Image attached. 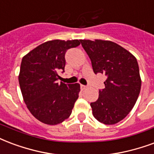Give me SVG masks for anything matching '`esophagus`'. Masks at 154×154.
<instances>
[{
    "mask_svg": "<svg viewBox=\"0 0 154 154\" xmlns=\"http://www.w3.org/2000/svg\"><path fill=\"white\" fill-rule=\"evenodd\" d=\"M81 89H82V90H86V86H84V85H81Z\"/></svg>",
    "mask_w": 154,
    "mask_h": 154,
    "instance_id": "obj_1",
    "label": "esophagus"
}]
</instances>
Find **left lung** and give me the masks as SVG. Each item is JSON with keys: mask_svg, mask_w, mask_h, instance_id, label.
<instances>
[{"mask_svg": "<svg viewBox=\"0 0 154 154\" xmlns=\"http://www.w3.org/2000/svg\"><path fill=\"white\" fill-rule=\"evenodd\" d=\"M81 43L91 59L94 73L108 77L99 99L91 103L93 116L105 125L118 123L129 114L140 92L136 58L111 41L81 40Z\"/></svg>", "mask_w": 154, "mask_h": 154, "instance_id": "left-lung-1", "label": "left lung"}]
</instances>
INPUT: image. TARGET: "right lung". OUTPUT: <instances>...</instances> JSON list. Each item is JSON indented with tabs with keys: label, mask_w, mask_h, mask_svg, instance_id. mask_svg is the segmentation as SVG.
<instances>
[{
	"label": "right lung",
	"mask_w": 154,
	"mask_h": 154,
	"mask_svg": "<svg viewBox=\"0 0 154 154\" xmlns=\"http://www.w3.org/2000/svg\"><path fill=\"white\" fill-rule=\"evenodd\" d=\"M81 40L44 42L23 57L19 82L23 101L33 117L47 125H57L69 118L80 92V84L58 82L64 71L65 53Z\"/></svg>",
	"instance_id": "1"
}]
</instances>
